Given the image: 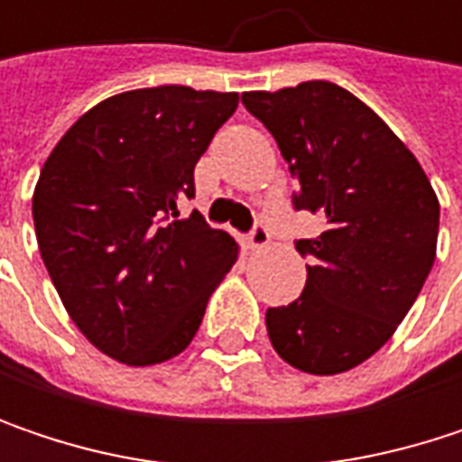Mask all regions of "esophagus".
I'll use <instances>...</instances> for the list:
<instances>
[{"instance_id":"esophagus-1","label":"esophagus","mask_w":462,"mask_h":462,"mask_svg":"<svg viewBox=\"0 0 462 462\" xmlns=\"http://www.w3.org/2000/svg\"><path fill=\"white\" fill-rule=\"evenodd\" d=\"M270 243V232L264 225H256L254 230L248 232V237H245V245L251 248V251H259V248H264Z\"/></svg>"}]
</instances>
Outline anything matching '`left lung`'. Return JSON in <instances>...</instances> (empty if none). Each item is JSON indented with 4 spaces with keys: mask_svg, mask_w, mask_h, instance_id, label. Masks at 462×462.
<instances>
[{
    "mask_svg": "<svg viewBox=\"0 0 462 462\" xmlns=\"http://www.w3.org/2000/svg\"><path fill=\"white\" fill-rule=\"evenodd\" d=\"M300 184L297 211L326 230L297 240L310 259L300 300L270 308L275 353L300 372L339 374L404 321L436 259L439 198L417 157L361 98L323 79L243 93Z\"/></svg>",
    "mask_w": 462,
    "mask_h": 462,
    "instance_id": "8db88e82",
    "label": "left lung"
}]
</instances>
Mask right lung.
<instances>
[{
	"label": "right lung",
	"instance_id": "add662e5",
	"mask_svg": "<svg viewBox=\"0 0 462 462\" xmlns=\"http://www.w3.org/2000/svg\"><path fill=\"white\" fill-rule=\"evenodd\" d=\"M237 109V93L160 85L88 109L55 143L32 198L40 254L77 328L109 358L152 366L198 334L237 243L176 203Z\"/></svg>",
	"mask_w": 462,
	"mask_h": 462
}]
</instances>
